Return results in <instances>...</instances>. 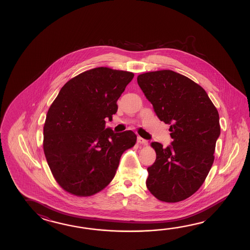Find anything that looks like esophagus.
<instances>
[{
    "instance_id": "esophagus-1",
    "label": "esophagus",
    "mask_w": 250,
    "mask_h": 250,
    "mask_svg": "<svg viewBox=\"0 0 250 250\" xmlns=\"http://www.w3.org/2000/svg\"><path fill=\"white\" fill-rule=\"evenodd\" d=\"M138 142L139 144H142V145H148V140H146V139H144L143 138H141V137H138Z\"/></svg>"
}]
</instances>
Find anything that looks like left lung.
I'll use <instances>...</instances> for the list:
<instances>
[{
	"mask_svg": "<svg viewBox=\"0 0 250 250\" xmlns=\"http://www.w3.org/2000/svg\"><path fill=\"white\" fill-rule=\"evenodd\" d=\"M138 84L172 138L166 148L151 144L156 159L147 168L146 187L161 201L180 202L197 191L212 167L221 133L217 109L203 87L172 70L139 75Z\"/></svg>",
	"mask_w": 250,
	"mask_h": 250,
	"instance_id": "left-lung-1",
	"label": "left lung"
}]
</instances>
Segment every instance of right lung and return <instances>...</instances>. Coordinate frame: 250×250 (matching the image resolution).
<instances>
[{"mask_svg":"<svg viewBox=\"0 0 250 250\" xmlns=\"http://www.w3.org/2000/svg\"><path fill=\"white\" fill-rule=\"evenodd\" d=\"M132 72L98 67L68 81L48 110L43 152L64 190L80 197L101 191L112 181L123 152L132 147L131 130L105 127Z\"/></svg>","mask_w":250,"mask_h":250,"instance_id":"obj_1","label":"right lung"}]
</instances>
